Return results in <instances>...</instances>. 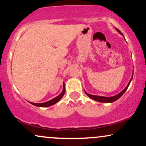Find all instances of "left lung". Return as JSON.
I'll return each mask as SVG.
<instances>
[{
  "instance_id": "1",
  "label": "left lung",
  "mask_w": 146,
  "mask_h": 146,
  "mask_svg": "<svg viewBox=\"0 0 146 146\" xmlns=\"http://www.w3.org/2000/svg\"><path fill=\"white\" fill-rule=\"evenodd\" d=\"M117 31H118V32H119V33H121V34H122V33H121V31H120L119 29H117ZM132 77H133V75H132L131 80H130V82H129L128 84L127 85L126 87H125L124 89L122 90L121 93H119V94L115 95V96H113V97H110V98H108V97L98 96V95H93L88 94V93H87L86 91H84V92H85V93H86V94L88 95V96L90 98H91L92 100H95V101H98V102H104V103H111V102H113L116 101V100H118L119 98H121L122 95H123V93H124L125 92V90H127V88H128L129 85H130V82H131V80H132Z\"/></svg>"
}]
</instances>
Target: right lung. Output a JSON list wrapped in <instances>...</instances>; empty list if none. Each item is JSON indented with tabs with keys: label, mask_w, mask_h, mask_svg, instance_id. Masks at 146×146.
<instances>
[{
	"label": "right lung",
	"mask_w": 146,
	"mask_h": 146,
	"mask_svg": "<svg viewBox=\"0 0 146 146\" xmlns=\"http://www.w3.org/2000/svg\"><path fill=\"white\" fill-rule=\"evenodd\" d=\"M63 86H64V88H63L62 92V93H60L58 96H57L56 98L52 99V100H50V101L44 102V103H32V102H30V103H31V104L36 106H38V107H48V106H50L55 104L57 103L58 102H59L60 100H61L62 98L63 97L64 94V93H65L64 84H63Z\"/></svg>",
	"instance_id": "obj_1"
}]
</instances>
